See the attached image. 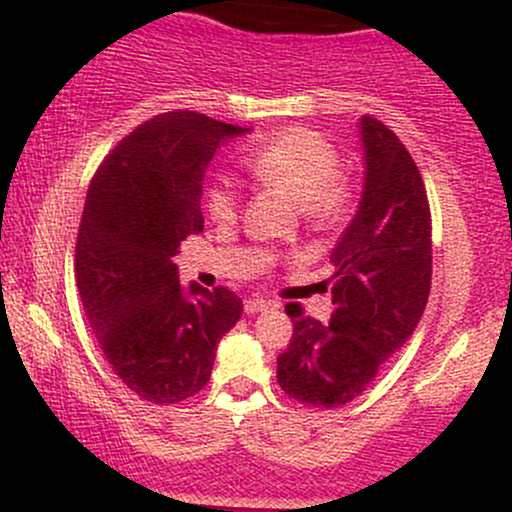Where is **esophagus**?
Segmentation results:
<instances>
[{"mask_svg":"<svg viewBox=\"0 0 512 512\" xmlns=\"http://www.w3.org/2000/svg\"><path fill=\"white\" fill-rule=\"evenodd\" d=\"M269 301H264V298H248V301L243 303V310L248 315H255V313H262V310H267L269 308Z\"/></svg>","mask_w":512,"mask_h":512,"instance_id":"obj_1","label":"esophagus"}]
</instances>
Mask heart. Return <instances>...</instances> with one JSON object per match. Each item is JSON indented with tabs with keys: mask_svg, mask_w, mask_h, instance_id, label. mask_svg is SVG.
Here are the masks:
<instances>
[{
	"mask_svg": "<svg viewBox=\"0 0 512 512\" xmlns=\"http://www.w3.org/2000/svg\"><path fill=\"white\" fill-rule=\"evenodd\" d=\"M245 166L260 185L289 195L315 228L337 226L354 204V185L339 170L337 149L310 127H289L274 134L250 151ZM202 207L211 221H233L240 207L238 187L226 175H216L204 187Z\"/></svg>",
	"mask_w": 512,
	"mask_h": 512,
	"instance_id": "1",
	"label": "heart"
}]
</instances>
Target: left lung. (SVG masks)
<instances>
[{
  "instance_id": "obj_1",
  "label": "left lung",
  "mask_w": 512,
  "mask_h": 512,
  "mask_svg": "<svg viewBox=\"0 0 512 512\" xmlns=\"http://www.w3.org/2000/svg\"><path fill=\"white\" fill-rule=\"evenodd\" d=\"M366 187L330 262V325L289 303V349L276 358L281 390L305 407H342L402 349L431 291V207L407 146L373 115L361 117Z\"/></svg>"
}]
</instances>
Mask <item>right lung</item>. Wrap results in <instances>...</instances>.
<instances>
[{
	"label": "right lung",
	"mask_w": 512,
	"mask_h": 512,
	"mask_svg": "<svg viewBox=\"0 0 512 512\" xmlns=\"http://www.w3.org/2000/svg\"><path fill=\"white\" fill-rule=\"evenodd\" d=\"M245 132L195 110L154 115L103 158L74 250L81 305L105 361L146 402L209 383L216 344L243 313L233 291H182L180 243L204 228L202 180L223 139Z\"/></svg>",
	"instance_id": "obj_1"
}]
</instances>
